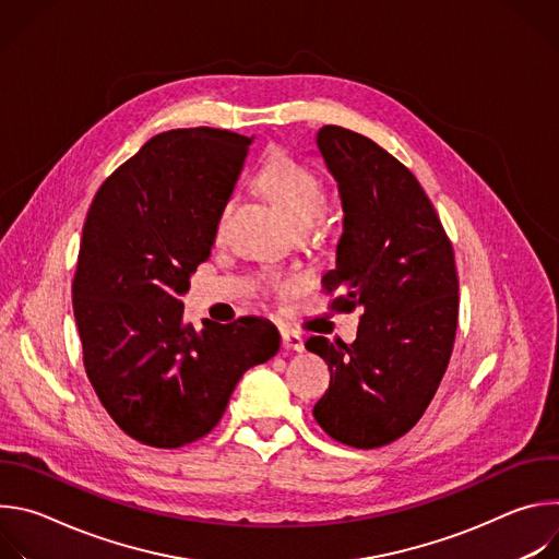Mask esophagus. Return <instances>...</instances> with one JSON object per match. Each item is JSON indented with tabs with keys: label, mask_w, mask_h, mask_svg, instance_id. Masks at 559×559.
I'll return each instance as SVG.
<instances>
[{
	"label": "esophagus",
	"mask_w": 559,
	"mask_h": 559,
	"mask_svg": "<svg viewBox=\"0 0 559 559\" xmlns=\"http://www.w3.org/2000/svg\"><path fill=\"white\" fill-rule=\"evenodd\" d=\"M285 352H305V341L294 332H281Z\"/></svg>",
	"instance_id": "esophagus-1"
}]
</instances>
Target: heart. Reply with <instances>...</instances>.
<instances>
[{
  "label": "heart",
  "mask_w": 559,
  "mask_h": 559,
  "mask_svg": "<svg viewBox=\"0 0 559 559\" xmlns=\"http://www.w3.org/2000/svg\"><path fill=\"white\" fill-rule=\"evenodd\" d=\"M261 188L278 203V207L287 214V218L298 227H311L318 218L325 214L328 190L325 183L318 179L311 170L298 166L287 156H278L270 162L259 175ZM229 203L223 205L218 223H223ZM272 289L276 294L285 292V283L274 281Z\"/></svg>",
  "instance_id": "b5f03b06"
}]
</instances>
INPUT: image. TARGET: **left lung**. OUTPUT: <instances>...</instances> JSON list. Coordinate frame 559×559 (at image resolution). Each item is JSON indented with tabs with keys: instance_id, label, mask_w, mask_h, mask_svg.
Segmentation results:
<instances>
[{
	"instance_id": "left-lung-1",
	"label": "left lung",
	"mask_w": 559,
	"mask_h": 559,
	"mask_svg": "<svg viewBox=\"0 0 559 559\" xmlns=\"http://www.w3.org/2000/svg\"><path fill=\"white\" fill-rule=\"evenodd\" d=\"M343 201L332 309L362 307L352 345L311 336L330 365V389L313 407L334 440L376 449L405 436L427 412L457 330V272L449 236L418 179L371 139L341 126L316 134Z\"/></svg>"
}]
</instances>
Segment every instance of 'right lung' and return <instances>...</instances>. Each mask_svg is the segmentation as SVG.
<instances>
[{
	"label": "right lung",
	"mask_w": 559,
	"mask_h": 559,
	"mask_svg": "<svg viewBox=\"0 0 559 559\" xmlns=\"http://www.w3.org/2000/svg\"><path fill=\"white\" fill-rule=\"evenodd\" d=\"M252 139L218 128L152 136L88 210L72 309L84 367L134 440L177 449L207 436L241 376L281 347L263 318L186 323L181 296L207 261Z\"/></svg>",
	"instance_id": "add662e5"
}]
</instances>
